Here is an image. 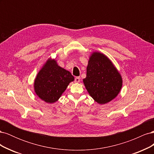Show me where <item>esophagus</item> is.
<instances>
[{"mask_svg":"<svg viewBox=\"0 0 154 154\" xmlns=\"http://www.w3.org/2000/svg\"><path fill=\"white\" fill-rule=\"evenodd\" d=\"M74 82L76 83H79L80 82V77H76L75 79H74Z\"/></svg>","mask_w":154,"mask_h":154,"instance_id":"obj_1","label":"esophagus"}]
</instances>
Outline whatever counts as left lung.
<instances>
[{
	"instance_id": "1",
	"label": "left lung",
	"mask_w": 154,
	"mask_h": 154,
	"mask_svg": "<svg viewBox=\"0 0 154 154\" xmlns=\"http://www.w3.org/2000/svg\"><path fill=\"white\" fill-rule=\"evenodd\" d=\"M83 83L90 96L100 104H105L118 96L122 78L110 60L103 54L93 53L87 67Z\"/></svg>"
}]
</instances>
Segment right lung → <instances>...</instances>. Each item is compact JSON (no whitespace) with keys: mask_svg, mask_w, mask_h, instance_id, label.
<instances>
[{"mask_svg":"<svg viewBox=\"0 0 154 154\" xmlns=\"http://www.w3.org/2000/svg\"><path fill=\"white\" fill-rule=\"evenodd\" d=\"M74 80L71 72L60 67L54 60L49 59L35 78V91L41 100L54 103Z\"/></svg>","mask_w":154,"mask_h":154,"instance_id":"obj_1","label":"right lung"}]
</instances>
